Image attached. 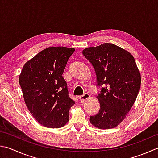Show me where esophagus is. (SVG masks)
Here are the masks:
<instances>
[{
  "label": "esophagus",
  "mask_w": 158,
  "mask_h": 158,
  "mask_svg": "<svg viewBox=\"0 0 158 158\" xmlns=\"http://www.w3.org/2000/svg\"><path fill=\"white\" fill-rule=\"evenodd\" d=\"M90 94H89L88 93H85V94H83V95L79 96V100H80V101H81V102H84L85 101V100L88 99L89 98H90Z\"/></svg>",
  "instance_id": "1"
}]
</instances>
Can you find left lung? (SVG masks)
Segmentation results:
<instances>
[{
  "mask_svg": "<svg viewBox=\"0 0 158 158\" xmlns=\"http://www.w3.org/2000/svg\"><path fill=\"white\" fill-rule=\"evenodd\" d=\"M82 52L93 65L97 85H104L96 97L99 111L90 117V122L99 129L115 128L130 111L141 85L134 57L127 50L108 43L85 48Z\"/></svg>",
  "mask_w": 158,
  "mask_h": 158,
  "instance_id": "left-lung-1",
  "label": "left lung"
}]
</instances>
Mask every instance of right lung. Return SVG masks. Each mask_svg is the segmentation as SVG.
I'll return each instance as SVG.
<instances>
[{"instance_id": "add662e5", "label": "right lung", "mask_w": 158, "mask_h": 158, "mask_svg": "<svg viewBox=\"0 0 158 158\" xmlns=\"http://www.w3.org/2000/svg\"><path fill=\"white\" fill-rule=\"evenodd\" d=\"M74 48L50 47L25 63L19 75L24 101L40 124L63 127L69 121V110L75 102L68 95L62 74Z\"/></svg>"}]
</instances>
